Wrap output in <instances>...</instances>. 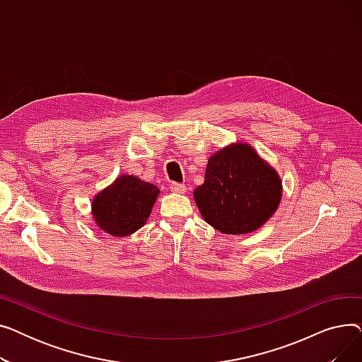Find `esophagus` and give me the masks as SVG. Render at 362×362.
<instances>
[{
  "label": "esophagus",
  "mask_w": 362,
  "mask_h": 362,
  "mask_svg": "<svg viewBox=\"0 0 362 362\" xmlns=\"http://www.w3.org/2000/svg\"><path fill=\"white\" fill-rule=\"evenodd\" d=\"M170 189L176 194H185L186 192V186L182 183H170Z\"/></svg>",
  "instance_id": "obj_1"
}]
</instances>
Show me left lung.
I'll list each match as a JSON object with an SVG mask.
<instances>
[{"label": "left lung", "mask_w": 362, "mask_h": 362, "mask_svg": "<svg viewBox=\"0 0 362 362\" xmlns=\"http://www.w3.org/2000/svg\"><path fill=\"white\" fill-rule=\"evenodd\" d=\"M204 220L226 235L257 230L277 210L281 182L251 146L230 145L208 160L194 192Z\"/></svg>", "instance_id": "obj_1"}]
</instances>
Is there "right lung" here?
<instances>
[{
    "label": "right lung",
    "mask_w": 362,
    "mask_h": 362,
    "mask_svg": "<svg viewBox=\"0 0 362 362\" xmlns=\"http://www.w3.org/2000/svg\"><path fill=\"white\" fill-rule=\"evenodd\" d=\"M158 189L133 176H122L92 202L97 224L112 236H127L144 226L154 205Z\"/></svg>",
    "instance_id": "obj_1"
}]
</instances>
